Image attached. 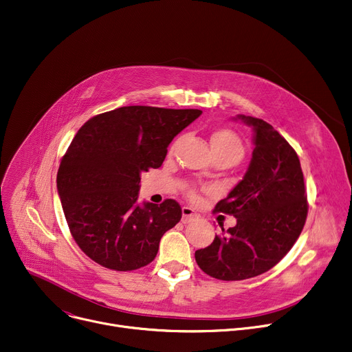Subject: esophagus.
<instances>
[{
  "label": "esophagus",
  "instance_id": "1",
  "mask_svg": "<svg viewBox=\"0 0 352 352\" xmlns=\"http://www.w3.org/2000/svg\"><path fill=\"white\" fill-rule=\"evenodd\" d=\"M197 218H198V214L195 212L192 208H190V206H184L182 208V222L184 223H188V222H191V221H194Z\"/></svg>",
  "mask_w": 352,
  "mask_h": 352
}]
</instances>
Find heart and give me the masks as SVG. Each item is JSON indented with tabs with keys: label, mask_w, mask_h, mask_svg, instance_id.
Instances as JSON below:
<instances>
[{
	"label": "heart",
	"mask_w": 352,
	"mask_h": 352,
	"mask_svg": "<svg viewBox=\"0 0 352 352\" xmlns=\"http://www.w3.org/2000/svg\"><path fill=\"white\" fill-rule=\"evenodd\" d=\"M209 144L214 154H230L242 157L243 146L239 135L229 129L215 130L209 135Z\"/></svg>",
	"instance_id": "1"
}]
</instances>
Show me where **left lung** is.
Wrapping results in <instances>:
<instances>
[{
    "label": "left lung",
    "mask_w": 352,
    "mask_h": 352,
    "mask_svg": "<svg viewBox=\"0 0 352 352\" xmlns=\"http://www.w3.org/2000/svg\"><path fill=\"white\" fill-rule=\"evenodd\" d=\"M238 119L254 131L252 160L243 179L215 206V212L235 217L236 225L195 252L206 274L228 282L259 276L282 261L298 239L309 210L293 147L265 120L245 114Z\"/></svg>",
    "instance_id": "8db88e82"
}]
</instances>
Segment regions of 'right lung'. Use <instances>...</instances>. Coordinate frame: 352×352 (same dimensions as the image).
I'll return each mask as SVG.
<instances>
[{"label": "right lung", "mask_w": 352, "mask_h": 352, "mask_svg": "<svg viewBox=\"0 0 352 352\" xmlns=\"http://www.w3.org/2000/svg\"><path fill=\"white\" fill-rule=\"evenodd\" d=\"M201 113L126 106L79 129L60 160L56 185L69 230L91 261L117 272L154 261L182 210L174 199L138 205L142 173L161 167L173 138Z\"/></svg>", "instance_id": "add662e5"}]
</instances>
